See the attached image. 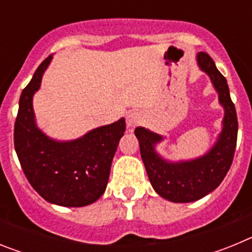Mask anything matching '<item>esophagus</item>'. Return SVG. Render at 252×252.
Instances as JSON below:
<instances>
[{
	"mask_svg": "<svg viewBox=\"0 0 252 252\" xmlns=\"http://www.w3.org/2000/svg\"><path fill=\"white\" fill-rule=\"evenodd\" d=\"M142 121L141 113L137 112V111H131L127 113V117H126V124H127L128 127H133L139 125Z\"/></svg>",
	"mask_w": 252,
	"mask_h": 252,
	"instance_id": "esophagus-1",
	"label": "esophagus"
}]
</instances>
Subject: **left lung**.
<instances>
[{
  "label": "left lung",
  "mask_w": 252,
  "mask_h": 252,
  "mask_svg": "<svg viewBox=\"0 0 252 252\" xmlns=\"http://www.w3.org/2000/svg\"><path fill=\"white\" fill-rule=\"evenodd\" d=\"M197 60L202 70L211 77L220 103L224 108L223 130L209 153L190 161L168 162L155 151V144L161 141L162 137L144 127L135 128L151 186L158 194L175 203L198 201L215 190L230 170L237 142V115L226 78L207 53H198Z\"/></svg>",
  "instance_id": "obj_1"
}]
</instances>
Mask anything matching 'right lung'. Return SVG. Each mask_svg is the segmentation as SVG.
Returning a JSON list of instances; mask_svg holds the SVG:
<instances>
[{
  "mask_svg": "<svg viewBox=\"0 0 252 252\" xmlns=\"http://www.w3.org/2000/svg\"><path fill=\"white\" fill-rule=\"evenodd\" d=\"M50 60L49 55L37 66L21 93L13 132L15 150L29 183L45 201L64 207L88 206L106 190L126 124L121 119L74 141L59 142L45 136L35 125L32 95Z\"/></svg>",
  "mask_w": 252,
  "mask_h": 252,
  "instance_id": "obj_1",
  "label": "right lung"
}]
</instances>
